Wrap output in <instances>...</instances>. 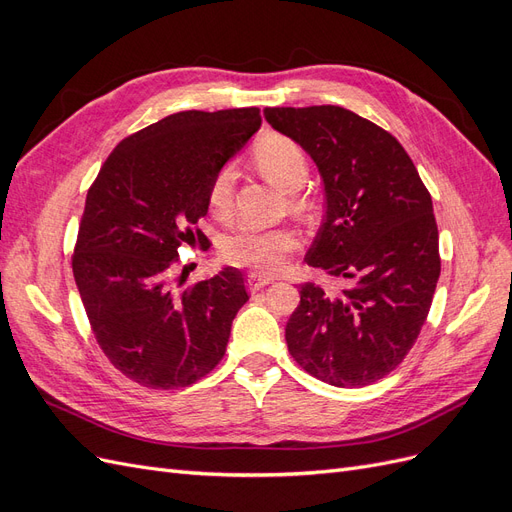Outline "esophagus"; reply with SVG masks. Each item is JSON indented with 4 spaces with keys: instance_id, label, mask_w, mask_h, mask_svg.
<instances>
[{
    "instance_id": "esophagus-1",
    "label": "esophagus",
    "mask_w": 512,
    "mask_h": 512,
    "mask_svg": "<svg viewBox=\"0 0 512 512\" xmlns=\"http://www.w3.org/2000/svg\"><path fill=\"white\" fill-rule=\"evenodd\" d=\"M271 282H273L271 277H262V275H258V273H250V275H247V288H250L252 292L269 286Z\"/></svg>"
}]
</instances>
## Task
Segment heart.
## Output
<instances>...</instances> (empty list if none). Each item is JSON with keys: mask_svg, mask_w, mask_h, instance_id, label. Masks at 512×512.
<instances>
[{"mask_svg": "<svg viewBox=\"0 0 512 512\" xmlns=\"http://www.w3.org/2000/svg\"><path fill=\"white\" fill-rule=\"evenodd\" d=\"M254 166L258 173L282 192L301 190L309 177V162L299 143L286 136L271 134L256 145ZM235 198V170L224 166L215 175L209 190V207L215 215H226ZM294 209H303L299 198L292 200ZM299 245L297 232L290 228H239L222 243V258L230 265L252 269L254 273H277L284 267L286 254Z\"/></svg>", "mask_w": 512, "mask_h": 512, "instance_id": "1", "label": "heart"}]
</instances>
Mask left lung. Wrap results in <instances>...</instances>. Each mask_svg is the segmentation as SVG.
Instances as JSON below:
<instances>
[{"instance_id": "8db88e82", "label": "left lung", "mask_w": 512, "mask_h": 512, "mask_svg": "<svg viewBox=\"0 0 512 512\" xmlns=\"http://www.w3.org/2000/svg\"><path fill=\"white\" fill-rule=\"evenodd\" d=\"M271 128L318 166L327 211L305 262L356 284L301 286L286 344L307 374L367 386L404 361L440 277L438 226L418 170L395 136L342 106L265 108Z\"/></svg>"}]
</instances>
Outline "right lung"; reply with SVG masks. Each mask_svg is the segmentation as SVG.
Instances as JSON below:
<instances>
[{
	"label": "right lung",
	"instance_id": "obj_1",
	"mask_svg": "<svg viewBox=\"0 0 512 512\" xmlns=\"http://www.w3.org/2000/svg\"><path fill=\"white\" fill-rule=\"evenodd\" d=\"M260 108L183 111L115 147L87 192L72 271L102 352L123 376L181 389L222 361L247 297L243 273L175 292L170 269L196 228L215 175L260 128Z\"/></svg>",
	"mask_w": 512,
	"mask_h": 512
}]
</instances>
